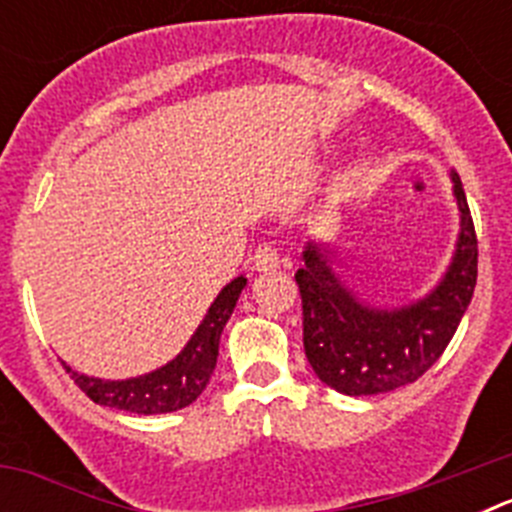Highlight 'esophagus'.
Returning a JSON list of instances; mask_svg holds the SVG:
<instances>
[{"label":"esophagus","mask_w":512,"mask_h":512,"mask_svg":"<svg viewBox=\"0 0 512 512\" xmlns=\"http://www.w3.org/2000/svg\"><path fill=\"white\" fill-rule=\"evenodd\" d=\"M279 266V248L274 243H261L253 253V269L256 271H274Z\"/></svg>","instance_id":"1"}]
</instances>
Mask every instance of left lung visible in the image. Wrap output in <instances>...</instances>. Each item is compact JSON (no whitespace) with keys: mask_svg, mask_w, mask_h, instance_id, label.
<instances>
[{"mask_svg":"<svg viewBox=\"0 0 512 512\" xmlns=\"http://www.w3.org/2000/svg\"><path fill=\"white\" fill-rule=\"evenodd\" d=\"M461 212L454 259L438 287L413 305L369 307L341 282L330 251L307 243L295 279L302 297V343L312 372L341 395L392 392L415 382L454 338L477 284V233L459 174H451Z\"/></svg>","mask_w":512,"mask_h":512,"instance_id":"1","label":"left lung"}]
</instances>
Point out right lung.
Listing matches in <instances>:
<instances>
[{"instance_id": "right-lung-1", "label": "right lung", "mask_w": 512, "mask_h": 512, "mask_svg": "<svg viewBox=\"0 0 512 512\" xmlns=\"http://www.w3.org/2000/svg\"><path fill=\"white\" fill-rule=\"evenodd\" d=\"M243 287H246V277H235L233 282L225 284L223 292L215 297L207 310L200 328L194 330V336L182 348V354L156 372L133 379L87 377V374L74 372L71 366H66V372L89 400L104 405V408L128 410V413L138 415L174 413V410L187 408L202 395L215 372L220 336H223L228 318L233 315V307L241 297Z\"/></svg>"}]
</instances>
